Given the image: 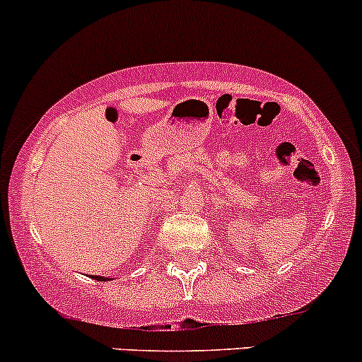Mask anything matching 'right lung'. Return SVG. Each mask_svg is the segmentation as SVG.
I'll return each mask as SVG.
<instances>
[{"instance_id": "obj_1", "label": "right lung", "mask_w": 362, "mask_h": 362, "mask_svg": "<svg viewBox=\"0 0 362 362\" xmlns=\"http://www.w3.org/2000/svg\"><path fill=\"white\" fill-rule=\"evenodd\" d=\"M94 280H98V282H105V280H112V279H107V276H98V275H93Z\"/></svg>"}]
</instances>
